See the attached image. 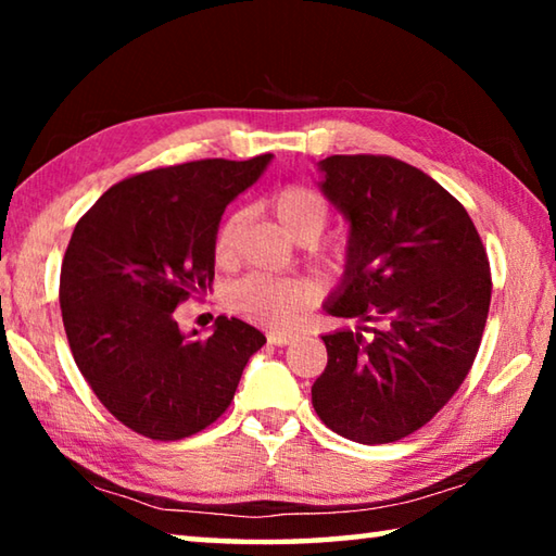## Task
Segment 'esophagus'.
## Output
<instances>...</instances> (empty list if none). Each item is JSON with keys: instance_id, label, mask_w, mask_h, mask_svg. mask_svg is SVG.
Wrapping results in <instances>:
<instances>
[{"instance_id": "obj_1", "label": "esophagus", "mask_w": 556, "mask_h": 556, "mask_svg": "<svg viewBox=\"0 0 556 556\" xmlns=\"http://www.w3.org/2000/svg\"><path fill=\"white\" fill-rule=\"evenodd\" d=\"M267 341L271 345H289V343L296 341V336L294 333H281V331H269L267 333Z\"/></svg>"}]
</instances>
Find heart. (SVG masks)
<instances>
[{
    "mask_svg": "<svg viewBox=\"0 0 556 556\" xmlns=\"http://www.w3.org/2000/svg\"><path fill=\"white\" fill-rule=\"evenodd\" d=\"M271 211L277 223L294 240H316L326 228V201L312 188L287 186L271 195ZM244 213L235 211L220 223L215 235V257L228 262L242 230ZM314 285L301 277H244L228 291V304L244 316L275 328L291 326L314 301Z\"/></svg>",
    "mask_w": 556,
    "mask_h": 556,
    "instance_id": "1",
    "label": "heart"
}]
</instances>
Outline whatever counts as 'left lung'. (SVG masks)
I'll return each instance as SVG.
<instances>
[{"label":"left lung","instance_id":"obj_1","mask_svg":"<svg viewBox=\"0 0 556 556\" xmlns=\"http://www.w3.org/2000/svg\"><path fill=\"white\" fill-rule=\"evenodd\" d=\"M318 188L348 223L345 269L324 312L355 328L321 336L312 402L328 429L390 444L425 427L466 380L491 306V267L446 188L392 156H328ZM380 320L374 336L363 323Z\"/></svg>","mask_w":556,"mask_h":556}]
</instances>
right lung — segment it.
<instances>
[{
    "label": "right lung",
    "instance_id": "right-lung-1",
    "mask_svg": "<svg viewBox=\"0 0 556 556\" xmlns=\"http://www.w3.org/2000/svg\"><path fill=\"white\" fill-rule=\"evenodd\" d=\"M271 154L203 159L112 186L83 215L61 267V314L75 365L110 414L137 434L176 441L228 409L267 338L235 316L184 333L178 301L211 287L223 211Z\"/></svg>",
    "mask_w": 556,
    "mask_h": 556
}]
</instances>
